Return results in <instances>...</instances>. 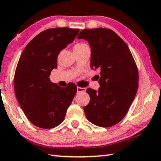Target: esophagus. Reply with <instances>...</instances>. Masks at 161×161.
<instances>
[{
    "label": "esophagus",
    "mask_w": 161,
    "mask_h": 161,
    "mask_svg": "<svg viewBox=\"0 0 161 161\" xmlns=\"http://www.w3.org/2000/svg\"><path fill=\"white\" fill-rule=\"evenodd\" d=\"M86 89L85 88H81V87H77V91L78 93H80V92H85Z\"/></svg>",
    "instance_id": "1"
}]
</instances>
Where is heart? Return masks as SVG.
Returning <instances> with one entry per match:
<instances>
[{
    "label": "heart",
    "mask_w": 161,
    "mask_h": 161,
    "mask_svg": "<svg viewBox=\"0 0 161 161\" xmlns=\"http://www.w3.org/2000/svg\"><path fill=\"white\" fill-rule=\"evenodd\" d=\"M86 44L85 43H77L75 45V46H74V48H80V47H83V46H85Z\"/></svg>",
    "instance_id": "b5f03b06"
}]
</instances>
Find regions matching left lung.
<instances>
[{"label": "left lung", "instance_id": "obj_1", "mask_svg": "<svg viewBox=\"0 0 161 161\" xmlns=\"http://www.w3.org/2000/svg\"><path fill=\"white\" fill-rule=\"evenodd\" d=\"M78 38L88 41L91 68L101 70L98 91L86 90L90 102L84 106L86 116L94 125L110 127L125 116L135 98L138 87L136 61L127 44L110 29H85Z\"/></svg>", "mask_w": 161, "mask_h": 161}]
</instances>
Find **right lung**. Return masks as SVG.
I'll return each mask as SVG.
<instances>
[{"label": "right lung", "instance_id": "add662e5", "mask_svg": "<svg viewBox=\"0 0 161 161\" xmlns=\"http://www.w3.org/2000/svg\"><path fill=\"white\" fill-rule=\"evenodd\" d=\"M79 29L49 28L42 31L25 46L14 75V91L28 119L37 127L50 129L64 120L77 92L69 83L61 88L51 82L49 75L57 68L61 50L72 43Z\"/></svg>", "mask_w": 161, "mask_h": 161}]
</instances>
